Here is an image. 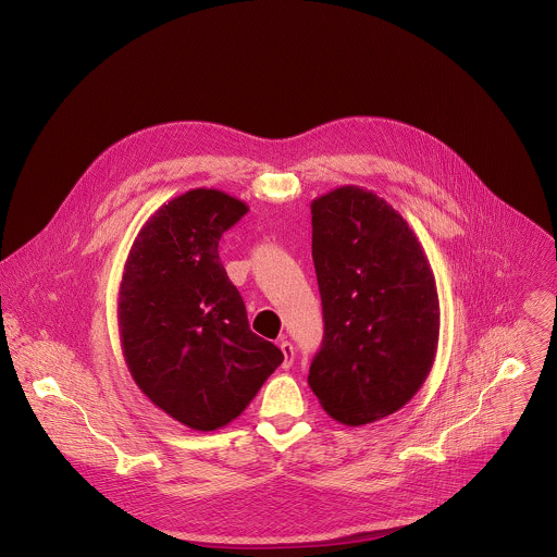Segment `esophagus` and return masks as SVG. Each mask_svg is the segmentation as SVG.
<instances>
[{
    "label": "esophagus",
    "instance_id": "1",
    "mask_svg": "<svg viewBox=\"0 0 557 557\" xmlns=\"http://www.w3.org/2000/svg\"><path fill=\"white\" fill-rule=\"evenodd\" d=\"M278 345H281V351H283V356H285V360H283V369H289V367L294 364V345H292L285 336L278 341Z\"/></svg>",
    "mask_w": 557,
    "mask_h": 557
}]
</instances>
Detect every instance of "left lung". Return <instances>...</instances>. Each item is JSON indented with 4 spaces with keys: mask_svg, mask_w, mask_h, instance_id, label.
Returning <instances> with one entry per match:
<instances>
[{
    "mask_svg": "<svg viewBox=\"0 0 557 557\" xmlns=\"http://www.w3.org/2000/svg\"><path fill=\"white\" fill-rule=\"evenodd\" d=\"M323 341L309 386L341 424L398 411L431 373L440 298L422 244L373 190L334 188L311 203Z\"/></svg>",
    "mask_w": 557,
    "mask_h": 557,
    "instance_id": "left-lung-1",
    "label": "left lung"
}]
</instances>
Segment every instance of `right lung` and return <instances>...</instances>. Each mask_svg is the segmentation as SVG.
I'll return each instance as SVG.
<instances>
[{
	"label": "right lung",
	"mask_w": 557,
	"mask_h": 557,
	"mask_svg": "<svg viewBox=\"0 0 557 557\" xmlns=\"http://www.w3.org/2000/svg\"><path fill=\"white\" fill-rule=\"evenodd\" d=\"M248 206L193 188L146 221L124 263L117 298L126 367L159 409L193 431H216L246 409L283 362L248 327L221 259V236Z\"/></svg>",
	"instance_id": "1"
}]
</instances>
